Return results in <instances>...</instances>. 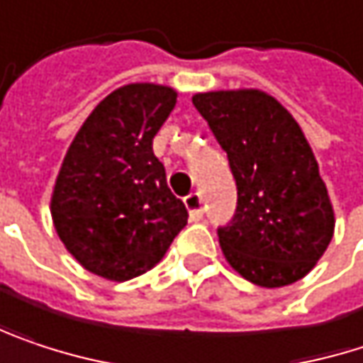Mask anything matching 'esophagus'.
<instances>
[{"label":"esophagus","instance_id":"esophagus-1","mask_svg":"<svg viewBox=\"0 0 363 363\" xmlns=\"http://www.w3.org/2000/svg\"><path fill=\"white\" fill-rule=\"evenodd\" d=\"M184 206H186V210H189V218H191L193 222H199V220L203 218V206H201V197H199V193H191V195H186V197H184Z\"/></svg>","mask_w":363,"mask_h":363}]
</instances>
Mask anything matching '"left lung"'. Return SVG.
Wrapping results in <instances>:
<instances>
[{"mask_svg":"<svg viewBox=\"0 0 363 363\" xmlns=\"http://www.w3.org/2000/svg\"><path fill=\"white\" fill-rule=\"evenodd\" d=\"M237 181V214L218 241L243 279L279 289L303 279L335 235V210L312 147L291 112L262 89L193 95Z\"/></svg>","mask_w":363,"mask_h":363,"instance_id":"obj_1","label":"left lung"}]
</instances>
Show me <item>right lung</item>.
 <instances>
[{"label":"right lung","mask_w":363,"mask_h":363,"mask_svg":"<svg viewBox=\"0 0 363 363\" xmlns=\"http://www.w3.org/2000/svg\"><path fill=\"white\" fill-rule=\"evenodd\" d=\"M177 97L168 84L118 86L86 116L62 160L53 228L91 274L114 282L145 274L186 224L151 147Z\"/></svg>","instance_id":"add662e5"}]
</instances>
